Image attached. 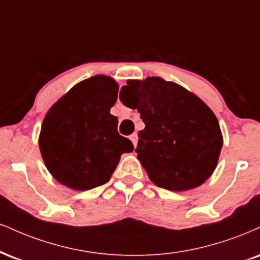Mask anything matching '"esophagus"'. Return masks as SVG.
I'll return each mask as SVG.
<instances>
[{"label":"esophagus","mask_w":260,"mask_h":260,"mask_svg":"<svg viewBox=\"0 0 260 260\" xmlns=\"http://www.w3.org/2000/svg\"><path fill=\"white\" fill-rule=\"evenodd\" d=\"M129 138H131V140H132V143H133L134 148H137V144H138V134H137V133H133L132 136L129 137Z\"/></svg>","instance_id":"obj_1"}]
</instances>
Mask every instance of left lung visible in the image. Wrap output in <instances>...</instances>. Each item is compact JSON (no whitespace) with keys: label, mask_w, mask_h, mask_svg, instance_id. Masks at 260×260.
<instances>
[{"label":"left lung","mask_w":260,"mask_h":260,"mask_svg":"<svg viewBox=\"0 0 260 260\" xmlns=\"http://www.w3.org/2000/svg\"><path fill=\"white\" fill-rule=\"evenodd\" d=\"M123 105L137 109V157L155 185L170 191L195 189L212 176L223 146L214 112L198 95L161 77L128 80Z\"/></svg>","instance_id":"1"}]
</instances>
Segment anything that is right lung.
Masks as SVG:
<instances>
[{
	"instance_id": "add662e5",
	"label": "right lung",
	"mask_w": 260,
	"mask_h": 260,
	"mask_svg": "<svg viewBox=\"0 0 260 260\" xmlns=\"http://www.w3.org/2000/svg\"><path fill=\"white\" fill-rule=\"evenodd\" d=\"M118 84L105 75L81 81L52 105L43 118L40 151L47 170L62 185L90 190L110 180L133 144L117 132L110 109Z\"/></svg>"
}]
</instances>
